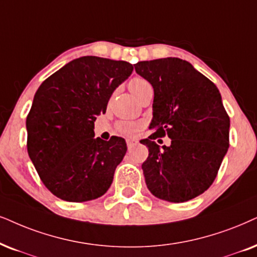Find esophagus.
Returning <instances> with one entry per match:
<instances>
[{"mask_svg": "<svg viewBox=\"0 0 257 257\" xmlns=\"http://www.w3.org/2000/svg\"><path fill=\"white\" fill-rule=\"evenodd\" d=\"M136 144L134 141H132V140H126V146H128V149H132V148H134V146H135Z\"/></svg>", "mask_w": 257, "mask_h": 257, "instance_id": "34e87169", "label": "esophagus"}]
</instances>
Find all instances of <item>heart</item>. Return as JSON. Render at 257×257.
Listing matches in <instances>:
<instances>
[{
  "label": "heart",
  "instance_id": "1",
  "mask_svg": "<svg viewBox=\"0 0 257 257\" xmlns=\"http://www.w3.org/2000/svg\"><path fill=\"white\" fill-rule=\"evenodd\" d=\"M128 86H129V90L132 91L133 95H134L138 99L141 98V97L144 96L146 92H148V91H153L151 83L142 77L132 78V79L129 80ZM117 131L123 135L131 136V138H133V136L138 135L140 131H141V124L135 122L123 121V122H119L117 124Z\"/></svg>",
  "mask_w": 257,
  "mask_h": 257
}]
</instances>
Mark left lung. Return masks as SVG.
<instances>
[{
  "mask_svg": "<svg viewBox=\"0 0 257 257\" xmlns=\"http://www.w3.org/2000/svg\"><path fill=\"white\" fill-rule=\"evenodd\" d=\"M135 71L154 89L155 129L140 141L148 147L142 170L148 190L160 199L184 203L215 181L229 148L230 118L217 86L179 58L139 61ZM167 135L171 146L155 140Z\"/></svg>",
  "mask_w": 257,
  "mask_h": 257,
  "instance_id": "left-lung-1",
  "label": "left lung"
}]
</instances>
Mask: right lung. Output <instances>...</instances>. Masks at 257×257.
Instances as JSON below:
<instances>
[{
    "mask_svg": "<svg viewBox=\"0 0 257 257\" xmlns=\"http://www.w3.org/2000/svg\"><path fill=\"white\" fill-rule=\"evenodd\" d=\"M132 64L86 56L44 80L26 119L27 151L45 186L66 201L102 197L126 152L124 139H95V121Z\"/></svg>",
    "mask_w": 257,
    "mask_h": 257,
    "instance_id": "add662e5",
    "label": "right lung"
}]
</instances>
